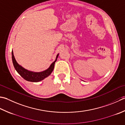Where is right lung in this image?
Masks as SVG:
<instances>
[{
  "label": "right lung",
  "mask_w": 125,
  "mask_h": 125,
  "mask_svg": "<svg viewBox=\"0 0 125 125\" xmlns=\"http://www.w3.org/2000/svg\"><path fill=\"white\" fill-rule=\"evenodd\" d=\"M59 55V53H58L56 56V59L51 63L50 67H49L47 69H46L42 72H32V71L28 70L25 68H23L22 66L19 65L16 61L15 58L13 55V50L12 51V62L14 68L17 73L20 75L23 78L24 80H25L28 81L33 82H40L41 81L45 79L46 77L49 76L53 70L54 68L55 63L57 61L58 56Z\"/></svg>",
  "instance_id": "1"
}]
</instances>
